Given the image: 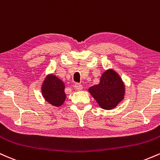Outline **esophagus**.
Here are the masks:
<instances>
[{
	"label": "esophagus",
	"mask_w": 160,
	"mask_h": 160,
	"mask_svg": "<svg viewBox=\"0 0 160 160\" xmlns=\"http://www.w3.org/2000/svg\"><path fill=\"white\" fill-rule=\"evenodd\" d=\"M74 88L76 89V90H81L82 89V86L80 83H75L74 86Z\"/></svg>",
	"instance_id": "34e87169"
}]
</instances>
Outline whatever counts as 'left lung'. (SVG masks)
<instances>
[{
	"label": "left lung",
	"mask_w": 160,
	"mask_h": 160,
	"mask_svg": "<svg viewBox=\"0 0 160 160\" xmlns=\"http://www.w3.org/2000/svg\"><path fill=\"white\" fill-rule=\"evenodd\" d=\"M89 93L104 110H111L124 98L125 86L122 79L113 70L106 71L98 85L89 89Z\"/></svg>",
	"instance_id": "obj_1"
}]
</instances>
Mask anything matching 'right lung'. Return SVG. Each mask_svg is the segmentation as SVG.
Wrapping results in <instances>:
<instances>
[{"label": "right lung", "instance_id": "1", "mask_svg": "<svg viewBox=\"0 0 160 160\" xmlns=\"http://www.w3.org/2000/svg\"><path fill=\"white\" fill-rule=\"evenodd\" d=\"M42 94L47 102L59 107L65 102V84L53 74L48 75L42 85Z\"/></svg>", "mask_w": 160, "mask_h": 160}]
</instances>
